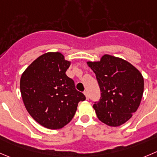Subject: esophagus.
Segmentation results:
<instances>
[{
  "label": "esophagus",
  "mask_w": 157,
  "mask_h": 157,
  "mask_svg": "<svg viewBox=\"0 0 157 157\" xmlns=\"http://www.w3.org/2000/svg\"><path fill=\"white\" fill-rule=\"evenodd\" d=\"M84 95H86V99H89V95H88V92H86V91H85V92H84Z\"/></svg>",
  "instance_id": "1"
}]
</instances>
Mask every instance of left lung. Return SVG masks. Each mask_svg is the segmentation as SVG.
Returning <instances> with one entry per match:
<instances>
[{
	"instance_id": "8db88e82",
	"label": "left lung",
	"mask_w": 157,
	"mask_h": 157,
	"mask_svg": "<svg viewBox=\"0 0 157 157\" xmlns=\"http://www.w3.org/2000/svg\"><path fill=\"white\" fill-rule=\"evenodd\" d=\"M86 64L96 75L101 90V98L93 105L98 119L113 127L124 124L141 102L144 90L141 72L127 61L107 54Z\"/></svg>"
}]
</instances>
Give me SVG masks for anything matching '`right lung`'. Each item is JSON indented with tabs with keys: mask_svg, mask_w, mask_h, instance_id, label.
<instances>
[{
	"mask_svg": "<svg viewBox=\"0 0 157 157\" xmlns=\"http://www.w3.org/2000/svg\"><path fill=\"white\" fill-rule=\"evenodd\" d=\"M71 62L61 52H47L22 73L20 89L27 111L44 127L62 129L72 119L86 96L66 75Z\"/></svg>",
	"mask_w": 157,
	"mask_h": 157,
	"instance_id": "1",
	"label": "right lung"
}]
</instances>
